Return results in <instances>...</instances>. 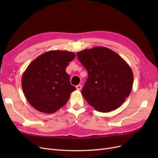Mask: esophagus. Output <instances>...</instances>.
Segmentation results:
<instances>
[{
    "label": "esophagus",
    "mask_w": 158,
    "mask_h": 158,
    "mask_svg": "<svg viewBox=\"0 0 158 158\" xmlns=\"http://www.w3.org/2000/svg\"><path fill=\"white\" fill-rule=\"evenodd\" d=\"M76 89H77L78 90H80L81 89H82V85H81L80 84H79L78 85H76Z\"/></svg>",
    "instance_id": "obj_1"
}]
</instances>
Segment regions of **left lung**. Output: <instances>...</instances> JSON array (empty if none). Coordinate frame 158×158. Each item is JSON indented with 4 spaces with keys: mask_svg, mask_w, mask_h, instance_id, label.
Here are the masks:
<instances>
[{
    "mask_svg": "<svg viewBox=\"0 0 158 158\" xmlns=\"http://www.w3.org/2000/svg\"><path fill=\"white\" fill-rule=\"evenodd\" d=\"M88 78L83 97L98 111L107 113L120 107L130 95L132 71L127 62L111 49L95 47L77 52Z\"/></svg>",
    "mask_w": 158,
    "mask_h": 158,
    "instance_id": "left-lung-1",
    "label": "left lung"
}]
</instances>
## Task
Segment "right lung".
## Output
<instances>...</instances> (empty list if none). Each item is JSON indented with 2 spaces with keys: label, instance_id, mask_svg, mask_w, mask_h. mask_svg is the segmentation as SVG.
I'll return each instance as SVG.
<instances>
[{
  "label": "right lung",
  "instance_id": "obj_1",
  "mask_svg": "<svg viewBox=\"0 0 158 158\" xmlns=\"http://www.w3.org/2000/svg\"><path fill=\"white\" fill-rule=\"evenodd\" d=\"M76 55L66 51H49L28 65L22 78V87L27 102L37 111L51 114L67 103L76 90L66 73Z\"/></svg>",
  "mask_w": 158,
  "mask_h": 158
}]
</instances>
